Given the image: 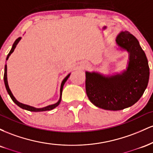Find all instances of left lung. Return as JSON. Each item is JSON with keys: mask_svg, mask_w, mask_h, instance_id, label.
<instances>
[{"mask_svg": "<svg viewBox=\"0 0 153 153\" xmlns=\"http://www.w3.org/2000/svg\"><path fill=\"white\" fill-rule=\"evenodd\" d=\"M116 42L129 53L127 71L108 78L85 73L88 97L95 106L105 110L119 111L134 105L145 92L150 76L147 57L138 40L125 31L118 35Z\"/></svg>", "mask_w": 153, "mask_h": 153, "instance_id": "8db88e82", "label": "left lung"}]
</instances>
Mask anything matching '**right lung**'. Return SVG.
<instances>
[{"label":"right lung","mask_w":153,"mask_h":153,"mask_svg":"<svg viewBox=\"0 0 153 153\" xmlns=\"http://www.w3.org/2000/svg\"><path fill=\"white\" fill-rule=\"evenodd\" d=\"M20 39H21V37H19L18 39H16V41L14 42V43H13V47H12L11 50H10V51L9 52V53H8V56H7L6 59H8V57H9V56L10 55V54H11L12 52H13V51H14L16 47L17 44L19 43V42L20 41ZM70 75H71V74L67 75L66 78L62 80V84H61V87H60V97H59V101H57V102L56 103H54V104H53V105H50V106H46V107H45V108H34V107L28 106V105H26V104H23V103L19 102V101L15 99V97L13 96V94H12L11 91H10V90L9 87H8V80H7V65H5V71H4V76H3V78H4V82H5V85H6V90H7V92L8 93V94H9L10 97L11 98L12 100H13V102H14L16 105H18V106L19 107H21V108H24V109H26V110H28V111H35V112H36V111H45L52 110V109H53V108H55V107H57V106H58V105L59 104V103H60V101H61V96H62V92L63 85H64L65 82L67 81V80H68V78H69Z\"/></svg>","instance_id":"1"}]
</instances>
